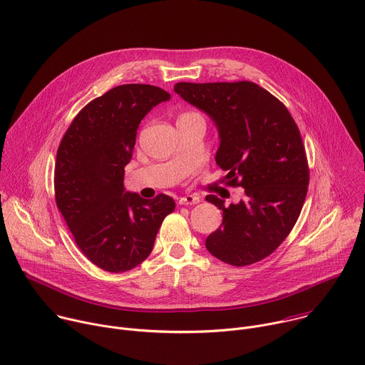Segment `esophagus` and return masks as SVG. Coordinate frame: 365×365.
Instances as JSON below:
<instances>
[{
    "label": "esophagus",
    "instance_id": "esophagus-1",
    "mask_svg": "<svg viewBox=\"0 0 365 365\" xmlns=\"http://www.w3.org/2000/svg\"><path fill=\"white\" fill-rule=\"evenodd\" d=\"M200 202V197L197 195H186L179 197V205H196Z\"/></svg>",
    "mask_w": 365,
    "mask_h": 365
}]
</instances>
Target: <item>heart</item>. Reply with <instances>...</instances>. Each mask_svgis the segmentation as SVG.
Returning <instances> with one entry per match:
<instances>
[{
  "mask_svg": "<svg viewBox=\"0 0 365 365\" xmlns=\"http://www.w3.org/2000/svg\"><path fill=\"white\" fill-rule=\"evenodd\" d=\"M187 115H197V114H196V113H185V114H182L180 117H187ZM180 117H179V118H180Z\"/></svg>",
  "mask_w": 365,
  "mask_h": 365,
  "instance_id": "obj_1",
  "label": "heart"
}]
</instances>
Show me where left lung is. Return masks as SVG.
<instances>
[{
    "label": "left lung",
    "mask_w": 365,
    "mask_h": 365,
    "mask_svg": "<svg viewBox=\"0 0 365 365\" xmlns=\"http://www.w3.org/2000/svg\"><path fill=\"white\" fill-rule=\"evenodd\" d=\"M218 127L217 165L227 186L244 187L238 203L206 200L222 210V224L206 238L221 262L242 267L270 255L293 230L309 185V166L300 131L284 103L254 82L175 85Z\"/></svg>",
    "instance_id": "obj_1"
}]
</instances>
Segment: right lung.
Masks as SVG:
<instances>
[{
	"label": "right lung",
	"mask_w": 365,
	"mask_h": 365,
	"mask_svg": "<svg viewBox=\"0 0 365 365\" xmlns=\"http://www.w3.org/2000/svg\"><path fill=\"white\" fill-rule=\"evenodd\" d=\"M165 89L120 85L95 98L73 118L56 154L55 197L76 245L91 263L110 273L128 272L150 255L175 200L144 199L124 190L137 128Z\"/></svg>",
	"instance_id": "right-lung-1"
}]
</instances>
